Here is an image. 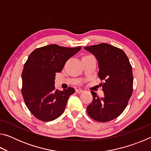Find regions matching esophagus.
I'll use <instances>...</instances> for the list:
<instances>
[{
  "mask_svg": "<svg viewBox=\"0 0 151 151\" xmlns=\"http://www.w3.org/2000/svg\"><path fill=\"white\" fill-rule=\"evenodd\" d=\"M76 92L77 93H81L82 92H83V90L82 88H76Z\"/></svg>",
  "mask_w": 151,
  "mask_h": 151,
  "instance_id": "1",
  "label": "esophagus"
}]
</instances>
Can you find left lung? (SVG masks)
Returning <instances> with one entry per match:
<instances>
[{"mask_svg": "<svg viewBox=\"0 0 151 151\" xmlns=\"http://www.w3.org/2000/svg\"><path fill=\"white\" fill-rule=\"evenodd\" d=\"M95 56L99 64V77L104 96L99 97L91 91L93 101L87 106L88 114L99 122L116 119L124 111L132 93V66L124 52L106 43L84 48Z\"/></svg>", "mask_w": 151, "mask_h": 151, "instance_id": "1", "label": "left lung"}]
</instances>
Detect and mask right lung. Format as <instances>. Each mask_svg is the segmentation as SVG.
<instances>
[{
	"instance_id": "1",
	"label": "right lung",
	"mask_w": 151,
	"mask_h": 151,
	"mask_svg": "<svg viewBox=\"0 0 151 151\" xmlns=\"http://www.w3.org/2000/svg\"><path fill=\"white\" fill-rule=\"evenodd\" d=\"M81 47L68 48L50 45L30 53L22 73V94L25 104L36 118L48 122L63 113L75 89L56 90V73L62 71L65 63Z\"/></svg>"
}]
</instances>
